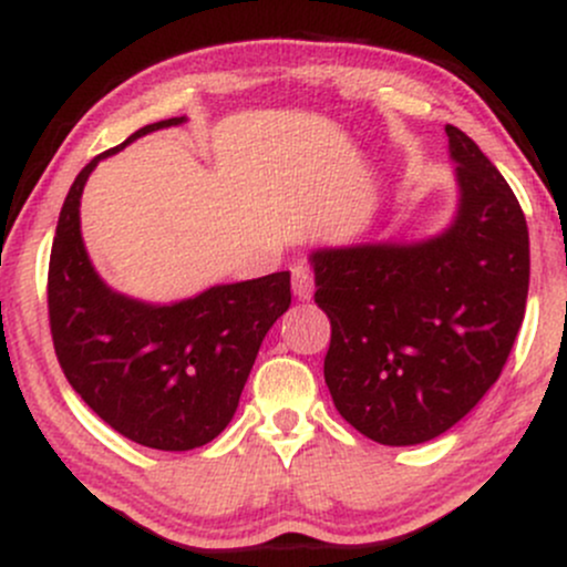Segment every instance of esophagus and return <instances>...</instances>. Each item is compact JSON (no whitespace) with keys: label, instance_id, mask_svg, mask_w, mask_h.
<instances>
[{"label":"esophagus","instance_id":"esophagus-1","mask_svg":"<svg viewBox=\"0 0 567 567\" xmlns=\"http://www.w3.org/2000/svg\"><path fill=\"white\" fill-rule=\"evenodd\" d=\"M292 292H296L298 301H309L311 292H315V275L306 264L292 266Z\"/></svg>","mask_w":567,"mask_h":567}]
</instances>
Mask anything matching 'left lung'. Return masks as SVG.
I'll list each match as a JSON object with an SVG mask.
<instances>
[{"mask_svg": "<svg viewBox=\"0 0 567 567\" xmlns=\"http://www.w3.org/2000/svg\"><path fill=\"white\" fill-rule=\"evenodd\" d=\"M445 133L458 181L445 231L309 256L330 320L324 383L338 413L381 445H419L458 424L498 381L525 317L523 207L470 135Z\"/></svg>", "mask_w": 567, "mask_h": 567, "instance_id": "left-lung-1", "label": "left lung"}]
</instances>
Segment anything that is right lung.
<instances>
[{
    "mask_svg": "<svg viewBox=\"0 0 567 567\" xmlns=\"http://www.w3.org/2000/svg\"><path fill=\"white\" fill-rule=\"evenodd\" d=\"M82 167L61 207L50 252V333L71 389L122 437L154 451H194L229 426L264 336L290 306V271L216 285L178 303H143L109 288L90 264L80 199L101 159Z\"/></svg>",
    "mask_w": 567,
    "mask_h": 567,
    "instance_id": "add662e5",
    "label": "right lung"
}]
</instances>
